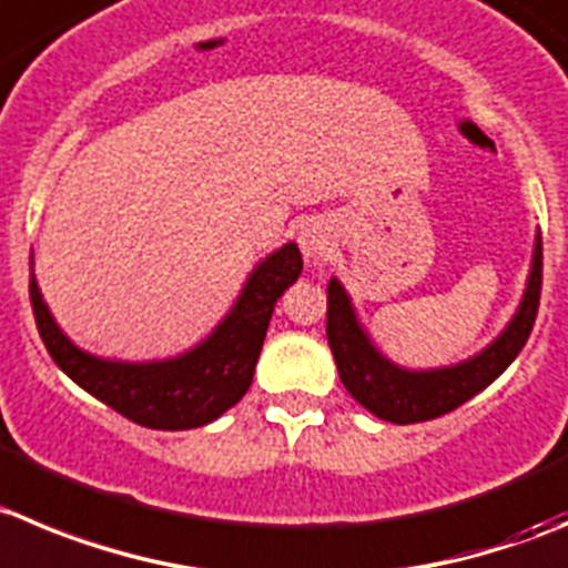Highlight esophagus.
<instances>
[{
	"instance_id": "esophagus-1",
	"label": "esophagus",
	"mask_w": 568,
	"mask_h": 568,
	"mask_svg": "<svg viewBox=\"0 0 568 568\" xmlns=\"http://www.w3.org/2000/svg\"><path fill=\"white\" fill-rule=\"evenodd\" d=\"M298 245H301V253L306 256V262H315L321 264L323 258L332 253V245H334V236H332V229H328L323 220H310V223L301 229L298 234Z\"/></svg>"
}]
</instances>
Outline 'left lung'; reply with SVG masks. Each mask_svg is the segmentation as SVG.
<instances>
[{"label": "left lung", "mask_w": 568, "mask_h": 568, "mask_svg": "<svg viewBox=\"0 0 568 568\" xmlns=\"http://www.w3.org/2000/svg\"><path fill=\"white\" fill-rule=\"evenodd\" d=\"M541 267L544 253L541 236H538L527 293H524L510 326L474 359L460 362L455 368L418 371V374L396 368L371 345L368 334L356 323L348 295L339 287V281L332 278L326 287V337L345 390L362 407L371 409L376 418L393 420V424H418V420L440 418L466 404L516 359L518 351L530 337L538 315V301H541Z\"/></svg>", "instance_id": "left-lung-1"}]
</instances>
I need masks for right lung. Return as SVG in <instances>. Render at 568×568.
I'll use <instances>...</instances> for the list:
<instances>
[{
	"label": "right lung",
	"mask_w": 568,
	"mask_h": 568,
	"mask_svg": "<svg viewBox=\"0 0 568 568\" xmlns=\"http://www.w3.org/2000/svg\"><path fill=\"white\" fill-rule=\"evenodd\" d=\"M304 270L298 245L270 253L247 278L240 301L217 332L189 354L166 362H108L85 354L63 337L30 275L36 326L58 368L119 415L148 429H194L234 407L253 382L270 315L281 293Z\"/></svg>",
	"instance_id": "right-lung-1"
}]
</instances>
